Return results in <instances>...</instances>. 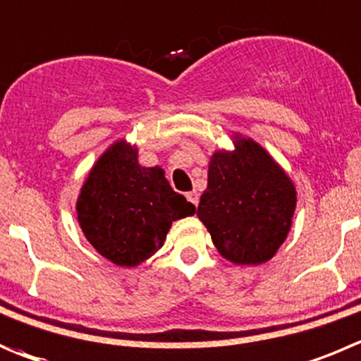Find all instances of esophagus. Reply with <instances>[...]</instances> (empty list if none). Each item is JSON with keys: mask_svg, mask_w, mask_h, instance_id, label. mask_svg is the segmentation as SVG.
<instances>
[{"mask_svg": "<svg viewBox=\"0 0 361 361\" xmlns=\"http://www.w3.org/2000/svg\"><path fill=\"white\" fill-rule=\"evenodd\" d=\"M186 197H188V200H190L191 204L197 207V205H198V193H197V191H191V193H188Z\"/></svg>", "mask_w": 361, "mask_h": 361, "instance_id": "esophagus-1", "label": "esophagus"}]
</instances>
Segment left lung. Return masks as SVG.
<instances>
[{"label": "left lung", "mask_w": 361, "mask_h": 361, "mask_svg": "<svg viewBox=\"0 0 361 361\" xmlns=\"http://www.w3.org/2000/svg\"><path fill=\"white\" fill-rule=\"evenodd\" d=\"M234 150H216L197 216L223 259L259 266L287 239L296 186L255 140L232 135Z\"/></svg>", "instance_id": "left-lung-1"}]
</instances>
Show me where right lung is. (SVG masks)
<instances>
[{
	"label": "right lung",
	"instance_id": "obj_1",
	"mask_svg": "<svg viewBox=\"0 0 361 361\" xmlns=\"http://www.w3.org/2000/svg\"><path fill=\"white\" fill-rule=\"evenodd\" d=\"M85 238L109 262L135 267L163 246L171 223L195 214L159 166L138 163V147L116 140L88 171L75 202Z\"/></svg>",
	"mask_w": 361,
	"mask_h": 361
}]
</instances>
